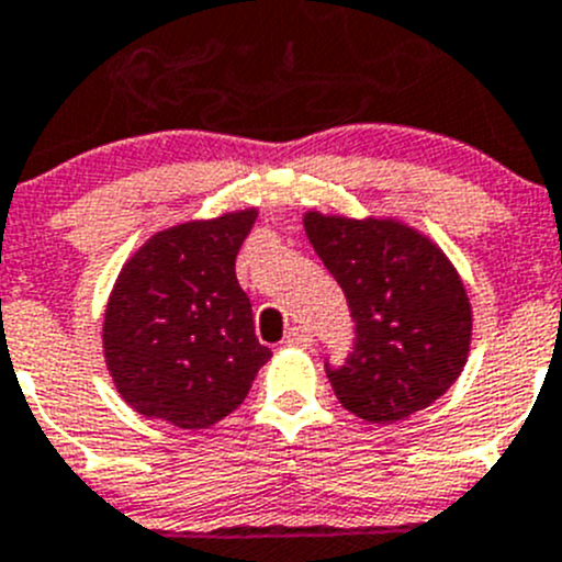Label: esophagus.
Listing matches in <instances>:
<instances>
[{"mask_svg":"<svg viewBox=\"0 0 562 562\" xmlns=\"http://www.w3.org/2000/svg\"><path fill=\"white\" fill-rule=\"evenodd\" d=\"M285 344L296 346V349H307V346H313V333L305 327H293L291 333H288Z\"/></svg>","mask_w":562,"mask_h":562,"instance_id":"34e87169","label":"esophagus"}]
</instances>
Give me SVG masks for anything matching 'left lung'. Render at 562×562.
Segmentation results:
<instances>
[{
    "instance_id": "left-lung-1",
    "label": "left lung",
    "mask_w": 562,
    "mask_h": 562,
    "mask_svg": "<svg viewBox=\"0 0 562 562\" xmlns=\"http://www.w3.org/2000/svg\"><path fill=\"white\" fill-rule=\"evenodd\" d=\"M305 233L344 288L355 352L327 376L340 405L393 424L440 400L471 349V302L443 249L400 218L305 213Z\"/></svg>"
}]
</instances>
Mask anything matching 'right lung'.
<instances>
[{"label": "right lung", "mask_w": 562, "mask_h": 562, "mask_svg": "<svg viewBox=\"0 0 562 562\" xmlns=\"http://www.w3.org/2000/svg\"><path fill=\"white\" fill-rule=\"evenodd\" d=\"M257 210L151 235L119 271L102 324L104 363L135 413L207 429L249 393L271 349L255 338L235 257Z\"/></svg>", "instance_id": "right-lung-1"}]
</instances>
